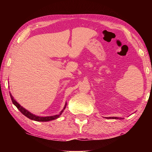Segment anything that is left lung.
<instances>
[{
	"instance_id": "obj_1",
	"label": "left lung",
	"mask_w": 152,
	"mask_h": 152,
	"mask_svg": "<svg viewBox=\"0 0 152 152\" xmlns=\"http://www.w3.org/2000/svg\"><path fill=\"white\" fill-rule=\"evenodd\" d=\"M108 118V119H122V118H119V117H107Z\"/></svg>"
}]
</instances>
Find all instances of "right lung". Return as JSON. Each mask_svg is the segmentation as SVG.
Returning <instances> with one entry per match:
<instances>
[{"label":"right lung","instance_id":"add662e5","mask_svg":"<svg viewBox=\"0 0 152 152\" xmlns=\"http://www.w3.org/2000/svg\"><path fill=\"white\" fill-rule=\"evenodd\" d=\"M9 93H10V92H9ZM10 96H11V99L12 100V103H13V104L16 106V107L20 110V112L23 115H24L25 117H27V118H29V119H31V120H33V121H41V122L50 121H52V120H54V119H58V118L60 117V115L62 114V113L64 112V109H66V105H67V102H66L65 105H64V109L61 110V111H60V113H59V114H58V115H53V116L39 117V116H37V115L33 114V113L29 112V110H27V109H25L24 107H23L20 104L18 103V102L14 99V98H13V96H12V95L11 94V93H10Z\"/></svg>","mask_w":152,"mask_h":152}]
</instances>
